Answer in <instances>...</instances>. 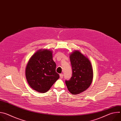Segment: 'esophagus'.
<instances>
[{"instance_id": "obj_1", "label": "esophagus", "mask_w": 121, "mask_h": 121, "mask_svg": "<svg viewBox=\"0 0 121 121\" xmlns=\"http://www.w3.org/2000/svg\"><path fill=\"white\" fill-rule=\"evenodd\" d=\"M60 78H63V75L62 74H60Z\"/></svg>"}]
</instances>
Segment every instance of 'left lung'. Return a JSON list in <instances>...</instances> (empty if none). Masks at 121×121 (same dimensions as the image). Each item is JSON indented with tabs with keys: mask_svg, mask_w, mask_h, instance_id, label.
I'll list each match as a JSON object with an SVG mask.
<instances>
[{
	"mask_svg": "<svg viewBox=\"0 0 121 121\" xmlns=\"http://www.w3.org/2000/svg\"><path fill=\"white\" fill-rule=\"evenodd\" d=\"M72 75L69 80H65L66 87L73 95L79 94L87 90L93 79V69L88 58L76 51L70 55Z\"/></svg>",
	"mask_w": 121,
	"mask_h": 121,
	"instance_id": "left-lung-1",
	"label": "left lung"
}]
</instances>
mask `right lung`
Returning <instances> with one entry per match:
<instances>
[{
	"mask_svg": "<svg viewBox=\"0 0 121 121\" xmlns=\"http://www.w3.org/2000/svg\"><path fill=\"white\" fill-rule=\"evenodd\" d=\"M56 69L52 52L49 50L37 52L31 57L26 68V78L30 87L41 93L48 91L59 78Z\"/></svg>",
	"mask_w": 121,
	"mask_h": 121,
	"instance_id": "1",
	"label": "right lung"
}]
</instances>
